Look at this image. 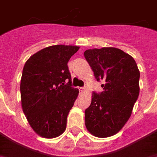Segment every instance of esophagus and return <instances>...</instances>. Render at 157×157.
I'll return each mask as SVG.
<instances>
[{"instance_id": "34e87169", "label": "esophagus", "mask_w": 157, "mask_h": 157, "mask_svg": "<svg viewBox=\"0 0 157 157\" xmlns=\"http://www.w3.org/2000/svg\"><path fill=\"white\" fill-rule=\"evenodd\" d=\"M85 89H86V87H81L80 88V91H81V93H83V92H85Z\"/></svg>"}]
</instances>
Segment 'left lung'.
<instances>
[{
	"label": "left lung",
	"instance_id": "obj_1",
	"mask_svg": "<svg viewBox=\"0 0 157 157\" xmlns=\"http://www.w3.org/2000/svg\"><path fill=\"white\" fill-rule=\"evenodd\" d=\"M84 56L104 91L92 94L85 109L88 132L99 138L115 135L127 123L140 94V70L132 56L115 48L86 50Z\"/></svg>",
	"mask_w": 157,
	"mask_h": 157
}]
</instances>
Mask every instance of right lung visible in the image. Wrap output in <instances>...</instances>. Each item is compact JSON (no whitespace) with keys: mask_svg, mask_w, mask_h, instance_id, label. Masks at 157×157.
<instances>
[{"mask_svg":"<svg viewBox=\"0 0 157 157\" xmlns=\"http://www.w3.org/2000/svg\"><path fill=\"white\" fill-rule=\"evenodd\" d=\"M79 48L50 46L32 55L24 65L21 107L33 131L43 138H56L65 131L67 114L79 94L72 87L67 62Z\"/></svg>","mask_w":157,"mask_h":157,"instance_id":"add662e5","label":"right lung"}]
</instances>
